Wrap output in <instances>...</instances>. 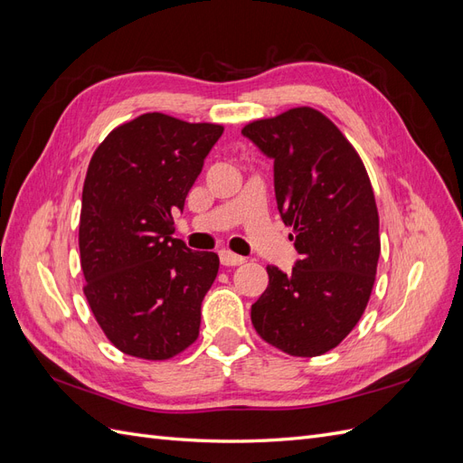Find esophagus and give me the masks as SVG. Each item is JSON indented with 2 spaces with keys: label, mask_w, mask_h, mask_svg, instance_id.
I'll list each match as a JSON object with an SVG mask.
<instances>
[{
  "label": "esophagus",
  "mask_w": 463,
  "mask_h": 463,
  "mask_svg": "<svg viewBox=\"0 0 463 463\" xmlns=\"http://www.w3.org/2000/svg\"><path fill=\"white\" fill-rule=\"evenodd\" d=\"M220 262L223 266H240V264L245 262V259L232 253V250H220Z\"/></svg>",
  "instance_id": "1"
}]
</instances>
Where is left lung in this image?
I'll return each instance as SVG.
<instances>
[{
  "label": "left lung",
  "mask_w": 463,
  "mask_h": 463,
  "mask_svg": "<svg viewBox=\"0 0 463 463\" xmlns=\"http://www.w3.org/2000/svg\"><path fill=\"white\" fill-rule=\"evenodd\" d=\"M241 133L274 160L278 210L299 253L288 274L266 269L269 288L250 320L264 342L289 355H322L354 330L374 284L381 237L367 170L313 108L253 121Z\"/></svg>",
  "instance_id": "obj_1"
}]
</instances>
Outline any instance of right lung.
I'll return each mask as SVG.
<instances>
[{"instance_id": "add662e5", "label": "right lung", "mask_w": 463, "mask_h": 463, "mask_svg": "<svg viewBox=\"0 0 463 463\" xmlns=\"http://www.w3.org/2000/svg\"><path fill=\"white\" fill-rule=\"evenodd\" d=\"M223 128L145 114L96 148L82 187L80 269L94 318L119 352L177 355L199 335L218 255L174 237V213Z\"/></svg>"}]
</instances>
